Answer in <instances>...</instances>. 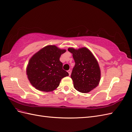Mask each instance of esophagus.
I'll use <instances>...</instances> for the list:
<instances>
[{
  "mask_svg": "<svg viewBox=\"0 0 132 132\" xmlns=\"http://www.w3.org/2000/svg\"><path fill=\"white\" fill-rule=\"evenodd\" d=\"M67 72L69 73V75L70 76V75H71V70H69L67 71Z\"/></svg>",
  "mask_w": 132,
  "mask_h": 132,
  "instance_id": "obj_1",
  "label": "esophagus"
}]
</instances>
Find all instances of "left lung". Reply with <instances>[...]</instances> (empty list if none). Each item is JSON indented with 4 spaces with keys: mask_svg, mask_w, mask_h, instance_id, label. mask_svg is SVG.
<instances>
[{
    "mask_svg": "<svg viewBox=\"0 0 132 132\" xmlns=\"http://www.w3.org/2000/svg\"><path fill=\"white\" fill-rule=\"evenodd\" d=\"M75 65L71 73L74 88L81 93H88L99 85L101 70L97 60L89 49L69 47Z\"/></svg>",
    "mask_w": 132,
    "mask_h": 132,
    "instance_id": "left-lung-1",
    "label": "left lung"
}]
</instances>
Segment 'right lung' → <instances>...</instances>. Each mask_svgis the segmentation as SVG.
Returning <instances> with one entry per match:
<instances>
[{
  "label": "right lung",
  "instance_id": "add662e5",
  "mask_svg": "<svg viewBox=\"0 0 132 132\" xmlns=\"http://www.w3.org/2000/svg\"><path fill=\"white\" fill-rule=\"evenodd\" d=\"M66 51L55 45H47L37 51L29 60L26 75L30 84L36 89L51 92L57 88L63 77L69 73L62 69L60 61Z\"/></svg>",
  "mask_w": 132,
  "mask_h": 132
}]
</instances>
